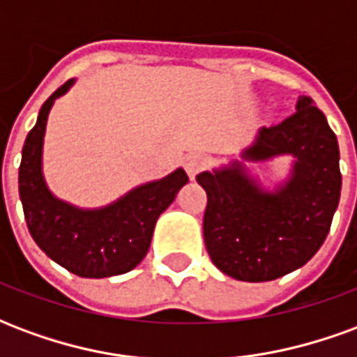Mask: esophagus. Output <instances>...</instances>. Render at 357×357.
Wrapping results in <instances>:
<instances>
[{
    "label": "esophagus",
    "instance_id": "esophagus-1",
    "mask_svg": "<svg viewBox=\"0 0 357 357\" xmlns=\"http://www.w3.org/2000/svg\"><path fill=\"white\" fill-rule=\"evenodd\" d=\"M210 164V158L206 155H201V153H197V155H191L187 156L185 160V170L187 174H189V178L195 179L197 178V174L199 172H202L206 166Z\"/></svg>",
    "mask_w": 357,
    "mask_h": 357
}]
</instances>
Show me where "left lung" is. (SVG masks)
Wrapping results in <instances>:
<instances>
[{
    "instance_id": "1",
    "label": "left lung",
    "mask_w": 357,
    "mask_h": 357,
    "mask_svg": "<svg viewBox=\"0 0 357 357\" xmlns=\"http://www.w3.org/2000/svg\"><path fill=\"white\" fill-rule=\"evenodd\" d=\"M292 155L291 179L273 193L262 191L231 164L197 181L208 202L202 220L204 245L225 275L239 281H273L302 268L327 237L340 199L337 135L310 97H300L296 112L262 128L248 160Z\"/></svg>"
}]
</instances>
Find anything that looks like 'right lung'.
I'll use <instances>...</instances> for the list:
<instances>
[{"mask_svg":"<svg viewBox=\"0 0 357 357\" xmlns=\"http://www.w3.org/2000/svg\"><path fill=\"white\" fill-rule=\"evenodd\" d=\"M73 80L43 102L38 122L22 147L19 193L28 231L51 260L80 277L120 275L145 258L158 216L189 178L181 168L164 179L141 185L107 208L80 210L50 193L42 176V145L53 101Z\"/></svg>","mask_w":357,"mask_h":357,"instance_id":"obj_1","label":"right lung"}]
</instances>
